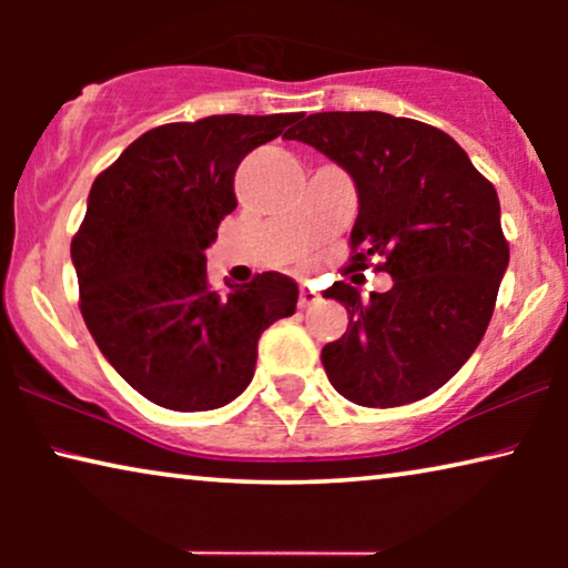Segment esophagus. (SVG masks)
Masks as SVG:
<instances>
[{
  "instance_id": "obj_1",
  "label": "esophagus",
  "mask_w": 568,
  "mask_h": 568,
  "mask_svg": "<svg viewBox=\"0 0 568 568\" xmlns=\"http://www.w3.org/2000/svg\"><path fill=\"white\" fill-rule=\"evenodd\" d=\"M317 300H321V294L313 292V290H305V286H302V290H300V302H297V305H300V310H307L310 305H315Z\"/></svg>"
}]
</instances>
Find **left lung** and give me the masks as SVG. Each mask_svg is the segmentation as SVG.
Returning a JSON list of instances; mask_svg holds the SVG:
<instances>
[{
  "instance_id": "8db88e82",
  "label": "left lung",
  "mask_w": 568,
  "mask_h": 568,
  "mask_svg": "<svg viewBox=\"0 0 568 568\" xmlns=\"http://www.w3.org/2000/svg\"><path fill=\"white\" fill-rule=\"evenodd\" d=\"M297 121L284 139L328 154L359 193L341 274L393 276V290L367 302L346 282L323 292L348 313L344 336L321 354L331 385L367 408L422 400L470 359L494 315L509 263L496 189L429 123L379 111Z\"/></svg>"
}]
</instances>
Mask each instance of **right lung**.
<instances>
[{
    "instance_id": "1",
    "label": "right lung",
    "mask_w": 568,
    "mask_h": 568,
    "mask_svg": "<svg viewBox=\"0 0 568 568\" xmlns=\"http://www.w3.org/2000/svg\"><path fill=\"white\" fill-rule=\"evenodd\" d=\"M300 113L206 115L129 144L92 183L72 237L80 310L113 369L170 410L220 408L251 385L258 338L297 307L278 271L220 292L204 251L237 206L235 170Z\"/></svg>"
}]
</instances>
